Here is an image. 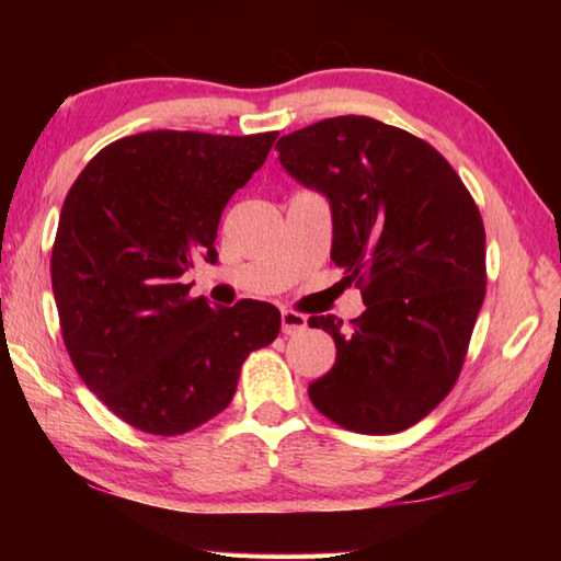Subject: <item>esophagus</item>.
Wrapping results in <instances>:
<instances>
[{
    "instance_id": "obj_1",
    "label": "esophagus",
    "mask_w": 561,
    "mask_h": 561,
    "mask_svg": "<svg viewBox=\"0 0 561 561\" xmlns=\"http://www.w3.org/2000/svg\"><path fill=\"white\" fill-rule=\"evenodd\" d=\"M304 329H307V317L297 314V311H291V309H282V331H284V334L294 336V334H301Z\"/></svg>"
}]
</instances>
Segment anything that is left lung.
<instances>
[{
	"mask_svg": "<svg viewBox=\"0 0 561 561\" xmlns=\"http://www.w3.org/2000/svg\"><path fill=\"white\" fill-rule=\"evenodd\" d=\"M274 148L299 185L327 197L331 260L364 287L351 331L331 314L309 319L336 344L311 403L356 433L411 428L448 396L485 299L478 205L438 150L368 116L311 123Z\"/></svg>",
	"mask_w": 561,
	"mask_h": 561,
	"instance_id": "obj_1",
	"label": "left lung"
}]
</instances>
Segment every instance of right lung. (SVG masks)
Instances as JSON below:
<instances>
[{
	"label": "right lung",
	"instance_id": "add662e5",
	"mask_svg": "<svg viewBox=\"0 0 561 561\" xmlns=\"http://www.w3.org/2000/svg\"><path fill=\"white\" fill-rule=\"evenodd\" d=\"M279 133L148 130L101 150L66 195L51 289L76 371L121 421L187 433L230 405L250 351L282 317L267 301L213 309L183 274L215 264L230 197Z\"/></svg>",
	"mask_w": 561,
	"mask_h": 561
}]
</instances>
